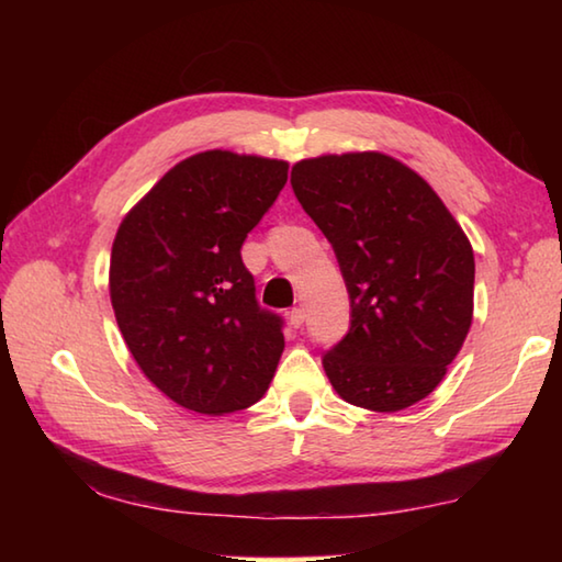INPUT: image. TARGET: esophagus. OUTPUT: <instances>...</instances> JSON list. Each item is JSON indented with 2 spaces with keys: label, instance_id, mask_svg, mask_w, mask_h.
Here are the masks:
<instances>
[{
  "label": "esophagus",
  "instance_id": "obj_1",
  "mask_svg": "<svg viewBox=\"0 0 562 562\" xmlns=\"http://www.w3.org/2000/svg\"><path fill=\"white\" fill-rule=\"evenodd\" d=\"M304 317H307V312H304V307H294L292 312H290V325L297 329V327H302L304 325Z\"/></svg>",
  "mask_w": 562,
  "mask_h": 562
}]
</instances>
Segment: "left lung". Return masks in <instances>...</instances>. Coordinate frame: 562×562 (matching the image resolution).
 Listing matches in <instances>:
<instances>
[{
	"label": "left lung",
	"mask_w": 562,
	"mask_h": 562,
	"mask_svg": "<svg viewBox=\"0 0 562 562\" xmlns=\"http://www.w3.org/2000/svg\"><path fill=\"white\" fill-rule=\"evenodd\" d=\"M300 205L335 247L351 327L322 364L345 402L392 414L441 384L473 319V247L426 180L379 150L292 166Z\"/></svg>",
	"instance_id": "obj_1"
}]
</instances>
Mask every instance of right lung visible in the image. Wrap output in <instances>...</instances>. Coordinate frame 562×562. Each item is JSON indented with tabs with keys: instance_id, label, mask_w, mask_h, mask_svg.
I'll list each match as a JSON object with an SVG mask.
<instances>
[{
	"instance_id": "obj_1",
	"label": "right lung",
	"mask_w": 562,
	"mask_h": 562,
	"mask_svg": "<svg viewBox=\"0 0 562 562\" xmlns=\"http://www.w3.org/2000/svg\"><path fill=\"white\" fill-rule=\"evenodd\" d=\"M288 168L203 150L170 168L113 237L109 292L123 341L148 382L195 414L252 406L278 369L282 319L260 310L240 247Z\"/></svg>"
}]
</instances>
